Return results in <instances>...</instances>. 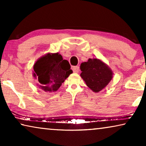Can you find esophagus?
I'll list each match as a JSON object with an SVG mask.
<instances>
[{"label":"esophagus","instance_id":"obj_1","mask_svg":"<svg viewBox=\"0 0 146 146\" xmlns=\"http://www.w3.org/2000/svg\"><path fill=\"white\" fill-rule=\"evenodd\" d=\"M72 70L74 73H78L80 71L79 66H74L72 68Z\"/></svg>","mask_w":146,"mask_h":146}]
</instances>
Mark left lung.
<instances>
[{
	"label": "left lung",
	"instance_id": "1",
	"mask_svg": "<svg viewBox=\"0 0 146 146\" xmlns=\"http://www.w3.org/2000/svg\"><path fill=\"white\" fill-rule=\"evenodd\" d=\"M80 76L95 93L103 90L113 78V72L108 65L98 58H89L80 65Z\"/></svg>",
	"mask_w": 146,
	"mask_h": 146
}]
</instances>
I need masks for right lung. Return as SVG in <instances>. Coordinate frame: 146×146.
<instances>
[{
  "mask_svg": "<svg viewBox=\"0 0 146 146\" xmlns=\"http://www.w3.org/2000/svg\"><path fill=\"white\" fill-rule=\"evenodd\" d=\"M72 73L68 60L58 52H48L38 58L33 65L32 76L39 89L45 92L57 91L64 80Z\"/></svg>",
  "mask_w": 146,
  "mask_h": 146,
  "instance_id": "add662e5",
  "label": "right lung"
}]
</instances>
